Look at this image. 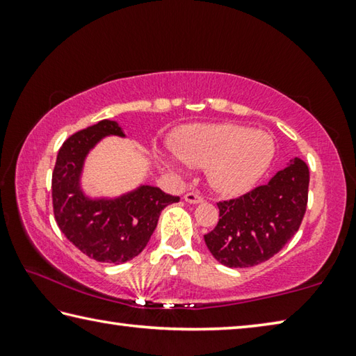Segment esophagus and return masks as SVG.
<instances>
[{"instance_id":"obj_1","label":"esophagus","mask_w":356,"mask_h":356,"mask_svg":"<svg viewBox=\"0 0 356 356\" xmlns=\"http://www.w3.org/2000/svg\"><path fill=\"white\" fill-rule=\"evenodd\" d=\"M184 200L190 204H201L204 201V197L197 195V193H186V195L184 196Z\"/></svg>"}]
</instances>
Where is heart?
<instances>
[{"label": "heart", "mask_w": 356, "mask_h": 356, "mask_svg": "<svg viewBox=\"0 0 356 356\" xmlns=\"http://www.w3.org/2000/svg\"><path fill=\"white\" fill-rule=\"evenodd\" d=\"M173 155L160 160L180 176L182 165L209 168L212 188L226 196H240L254 188L268 170L275 155V143L265 131L237 124H195L177 130L172 136Z\"/></svg>", "instance_id": "obj_1"}]
</instances>
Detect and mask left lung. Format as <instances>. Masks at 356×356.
<instances>
[{
	"label": "left lung",
	"mask_w": 356,
	"mask_h": 356,
	"mask_svg": "<svg viewBox=\"0 0 356 356\" xmlns=\"http://www.w3.org/2000/svg\"><path fill=\"white\" fill-rule=\"evenodd\" d=\"M309 170L295 156L265 185L218 202L220 220L204 236L216 261L232 268L265 262L298 231L308 204Z\"/></svg>",
	"instance_id": "left-lung-1"
}]
</instances>
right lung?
<instances>
[{"label":"right lung","mask_w":356,"mask_h":356,"mask_svg":"<svg viewBox=\"0 0 356 356\" xmlns=\"http://www.w3.org/2000/svg\"><path fill=\"white\" fill-rule=\"evenodd\" d=\"M108 136L127 138L118 120L104 119L72 135L56 156L51 179L59 229L94 261L124 264L146 248L160 213L179 196L140 184L116 196H92L83 185L89 154Z\"/></svg>","instance_id":"right-lung-1"}]
</instances>
